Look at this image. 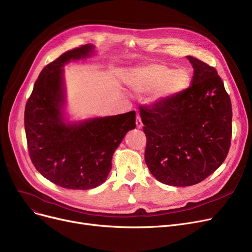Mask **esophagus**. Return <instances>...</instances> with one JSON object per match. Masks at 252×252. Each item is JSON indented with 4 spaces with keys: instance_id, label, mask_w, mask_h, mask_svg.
Instances as JSON below:
<instances>
[{
    "instance_id": "1",
    "label": "esophagus",
    "mask_w": 252,
    "mask_h": 252,
    "mask_svg": "<svg viewBox=\"0 0 252 252\" xmlns=\"http://www.w3.org/2000/svg\"><path fill=\"white\" fill-rule=\"evenodd\" d=\"M136 125H137V127H138V128H142V127H143V124H142L141 117H140V115H139V114L137 115V119H136Z\"/></svg>"
}]
</instances>
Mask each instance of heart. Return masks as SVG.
I'll use <instances>...</instances> for the list:
<instances>
[{"mask_svg":"<svg viewBox=\"0 0 252 252\" xmlns=\"http://www.w3.org/2000/svg\"><path fill=\"white\" fill-rule=\"evenodd\" d=\"M189 75L184 69L173 70L165 65L150 64L135 69L126 78V85L136 94L154 92L153 103L179 95L186 89Z\"/></svg>","mask_w":252,"mask_h":252,"instance_id":"obj_1","label":"heart"}]
</instances>
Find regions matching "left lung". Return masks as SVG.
Wrapping results in <instances>:
<instances>
[{
	"label": "left lung",
	"instance_id": "1",
	"mask_svg": "<svg viewBox=\"0 0 252 252\" xmlns=\"http://www.w3.org/2000/svg\"><path fill=\"white\" fill-rule=\"evenodd\" d=\"M190 87L179 95L141 107L147 138L145 161L153 177L169 186L200 183L226 159L232 137V105L217 70L187 56Z\"/></svg>",
	"mask_w": 252,
	"mask_h": 252
}]
</instances>
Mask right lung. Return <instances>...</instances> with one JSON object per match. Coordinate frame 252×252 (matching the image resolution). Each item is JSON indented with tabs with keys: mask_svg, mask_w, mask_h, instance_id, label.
<instances>
[{
	"mask_svg": "<svg viewBox=\"0 0 252 252\" xmlns=\"http://www.w3.org/2000/svg\"><path fill=\"white\" fill-rule=\"evenodd\" d=\"M96 47L87 44L62 54L39 73L24 111L31 159L37 171L58 186L96 188L107 179L113 153L136 127V112L69 121L66 116L64 65L85 60Z\"/></svg>",
	"mask_w": 252,
	"mask_h": 252,
	"instance_id": "1",
	"label": "right lung"
}]
</instances>
